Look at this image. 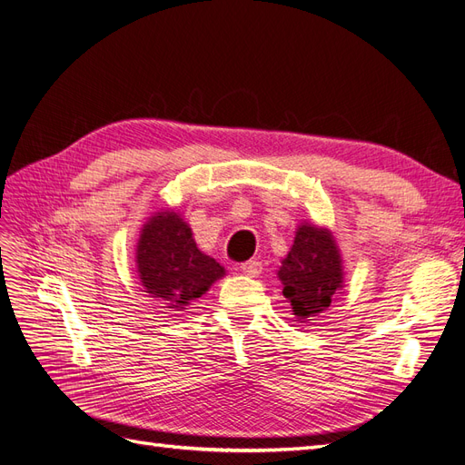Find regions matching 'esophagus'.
I'll return each mask as SVG.
<instances>
[{"instance_id": "obj_1", "label": "esophagus", "mask_w": 465, "mask_h": 465, "mask_svg": "<svg viewBox=\"0 0 465 465\" xmlns=\"http://www.w3.org/2000/svg\"><path fill=\"white\" fill-rule=\"evenodd\" d=\"M239 268H242V272L245 273V276L256 278V276H259V273L262 272V262H259V261H247V262H243Z\"/></svg>"}]
</instances>
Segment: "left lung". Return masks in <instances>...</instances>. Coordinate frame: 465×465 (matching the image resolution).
Returning a JSON list of instances; mask_svg holds the SVG:
<instances>
[{"mask_svg": "<svg viewBox=\"0 0 465 465\" xmlns=\"http://www.w3.org/2000/svg\"><path fill=\"white\" fill-rule=\"evenodd\" d=\"M278 278L299 322L328 311L342 289V259L333 233L311 222L301 223Z\"/></svg>", "mask_w": 465, "mask_h": 465, "instance_id": "8db88e82", "label": "left lung"}]
</instances>
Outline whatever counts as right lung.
Returning <instances> with one entry per match:
<instances>
[{"instance_id":"1","label":"right lung","mask_w":465,"mask_h":465,"mask_svg":"<svg viewBox=\"0 0 465 465\" xmlns=\"http://www.w3.org/2000/svg\"><path fill=\"white\" fill-rule=\"evenodd\" d=\"M135 262L145 293L174 311H183L226 276V270L199 251L187 222L172 211L153 214L143 223Z\"/></svg>"}]
</instances>
